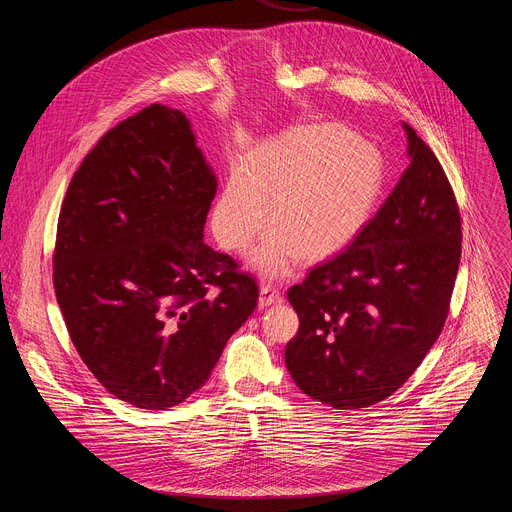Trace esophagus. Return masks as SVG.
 Here are the masks:
<instances>
[{
  "instance_id": "obj_1",
  "label": "esophagus",
  "mask_w": 512,
  "mask_h": 512,
  "mask_svg": "<svg viewBox=\"0 0 512 512\" xmlns=\"http://www.w3.org/2000/svg\"><path fill=\"white\" fill-rule=\"evenodd\" d=\"M283 300L281 289L269 281L261 283V291H259V308H267L271 304H279Z\"/></svg>"
}]
</instances>
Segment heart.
Masks as SVG:
<instances>
[{
    "mask_svg": "<svg viewBox=\"0 0 512 512\" xmlns=\"http://www.w3.org/2000/svg\"><path fill=\"white\" fill-rule=\"evenodd\" d=\"M383 192V160L371 143L336 123L291 129L255 148L214 202L210 225L227 251L251 253L263 275L342 251L367 227ZM270 212H266V206Z\"/></svg>",
    "mask_w": 512,
    "mask_h": 512,
    "instance_id": "1",
    "label": "heart"
}]
</instances>
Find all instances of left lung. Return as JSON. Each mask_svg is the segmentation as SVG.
<instances>
[{
	"label": "left lung",
	"instance_id": "8db88e82",
	"mask_svg": "<svg viewBox=\"0 0 512 512\" xmlns=\"http://www.w3.org/2000/svg\"><path fill=\"white\" fill-rule=\"evenodd\" d=\"M407 131L411 164L356 239L287 300L300 318L285 346L296 385L334 409L393 395L440 336L462 255L460 208L429 145Z\"/></svg>",
	"mask_w": 512,
	"mask_h": 512
}]
</instances>
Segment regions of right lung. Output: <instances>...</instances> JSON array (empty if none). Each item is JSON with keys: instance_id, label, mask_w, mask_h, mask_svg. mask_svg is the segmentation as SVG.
Segmentation results:
<instances>
[{"instance_id": "right-lung-1", "label": "right lung", "mask_w": 512, "mask_h": 512, "mask_svg": "<svg viewBox=\"0 0 512 512\" xmlns=\"http://www.w3.org/2000/svg\"><path fill=\"white\" fill-rule=\"evenodd\" d=\"M214 194L190 121L160 103L109 129L68 184L56 300L87 369L133 407L198 391L257 306L255 277L202 241Z\"/></svg>"}]
</instances>
